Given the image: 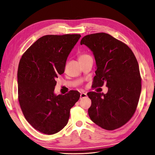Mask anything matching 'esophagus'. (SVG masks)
Segmentation results:
<instances>
[{"mask_svg": "<svg viewBox=\"0 0 155 155\" xmlns=\"http://www.w3.org/2000/svg\"><path fill=\"white\" fill-rule=\"evenodd\" d=\"M87 96V94L85 93V92H82L81 94H80V99H82V98L86 97Z\"/></svg>", "mask_w": 155, "mask_h": 155, "instance_id": "1", "label": "esophagus"}]
</instances>
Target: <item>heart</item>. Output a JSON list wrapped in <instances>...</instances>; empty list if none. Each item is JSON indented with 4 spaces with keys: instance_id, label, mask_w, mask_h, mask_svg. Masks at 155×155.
Wrapping results in <instances>:
<instances>
[{
    "instance_id": "heart-1",
    "label": "heart",
    "mask_w": 155,
    "mask_h": 155,
    "mask_svg": "<svg viewBox=\"0 0 155 155\" xmlns=\"http://www.w3.org/2000/svg\"><path fill=\"white\" fill-rule=\"evenodd\" d=\"M86 56H87V55H86V54H82V55H80V56H79L78 59H82V58H85V57H86Z\"/></svg>"
}]
</instances>
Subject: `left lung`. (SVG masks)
<instances>
[{
  "label": "left lung",
  "mask_w": 155,
  "mask_h": 155,
  "mask_svg": "<svg viewBox=\"0 0 155 155\" xmlns=\"http://www.w3.org/2000/svg\"><path fill=\"white\" fill-rule=\"evenodd\" d=\"M80 44L91 50L96 63L94 86L108 87L106 94L89 92L92 104L88 110L93 122L113 130L132 117L141 91V78L137 59L124 42L106 33L84 37Z\"/></svg>",
  "instance_id": "obj_1"
}]
</instances>
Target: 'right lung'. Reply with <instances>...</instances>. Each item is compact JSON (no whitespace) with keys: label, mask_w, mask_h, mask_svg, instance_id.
I'll list each match as a JSON object with an SVG mask.
<instances>
[{"label":"right lung","mask_w":155,"mask_h":155,"mask_svg":"<svg viewBox=\"0 0 155 155\" xmlns=\"http://www.w3.org/2000/svg\"><path fill=\"white\" fill-rule=\"evenodd\" d=\"M80 34L48 35L23 54L18 70V100L27 122L37 130L52 135L68 124L70 109L80 93L54 94L56 78L64 71L67 58Z\"/></svg>","instance_id":"right-lung-1"}]
</instances>
